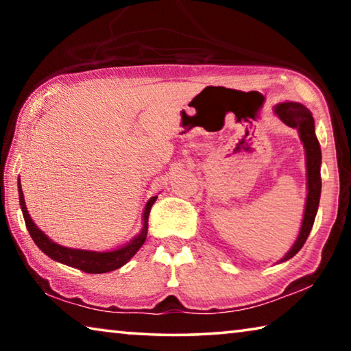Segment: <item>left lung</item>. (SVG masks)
Wrapping results in <instances>:
<instances>
[{"instance_id": "8db88e82", "label": "left lung", "mask_w": 351, "mask_h": 351, "mask_svg": "<svg viewBox=\"0 0 351 351\" xmlns=\"http://www.w3.org/2000/svg\"><path fill=\"white\" fill-rule=\"evenodd\" d=\"M276 114L287 123L288 127L299 130L300 139L304 142L306 152V175H308V197L305 206L304 223H302L300 234L297 237V241L291 251L285 255L282 261L289 260L291 257L300 251L302 246L305 245L308 235L311 232V228L316 218L320 190H322V178H320V161H322V154H320V145L314 133V119L311 112L304 105L295 102H285L276 106Z\"/></svg>"}]
</instances>
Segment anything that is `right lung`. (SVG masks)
<instances>
[{"mask_svg":"<svg viewBox=\"0 0 351 351\" xmlns=\"http://www.w3.org/2000/svg\"><path fill=\"white\" fill-rule=\"evenodd\" d=\"M19 190H20V206L23 210V217H25L26 228L29 230V234H31L32 240L35 241V245H37L41 251H43L47 257H51L52 260H57V261H60V263L73 266V268H77L80 271L90 272V274H104V272H110V271L121 268V266L125 265L127 261L139 251V247L144 245V241L147 239L148 215H150V209L154 204V201H156V198H158V197H153L147 203L145 210H144V228H142L141 234L136 237V239L130 243V245L117 249V251H111V252H93V251H82V249L63 247L52 241L49 237H46L37 228V226H35L32 218L29 217L20 181H19Z\"/></svg>","mask_w":351,"mask_h":351,"instance_id":"right-lung-1","label":"right lung"}]
</instances>
